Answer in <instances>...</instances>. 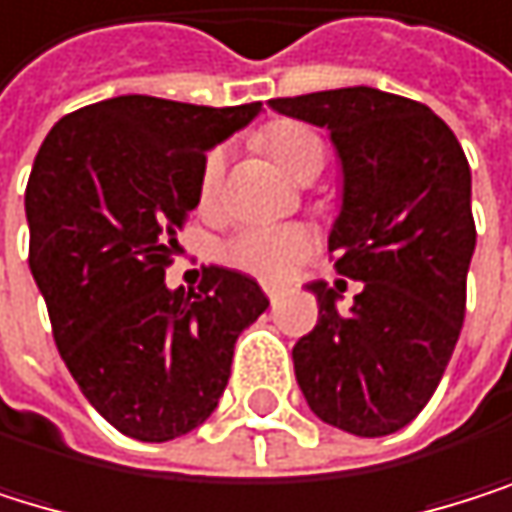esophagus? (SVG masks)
Listing matches in <instances>:
<instances>
[{"instance_id": "34e87169", "label": "esophagus", "mask_w": 512, "mask_h": 512, "mask_svg": "<svg viewBox=\"0 0 512 512\" xmlns=\"http://www.w3.org/2000/svg\"><path fill=\"white\" fill-rule=\"evenodd\" d=\"M265 296H268V302H271V305H277V299H280V290H277L274 284H268V287H265Z\"/></svg>"}]
</instances>
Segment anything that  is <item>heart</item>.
I'll use <instances>...</instances> for the list:
<instances>
[{"label":"heart","mask_w":512,"mask_h":512,"mask_svg":"<svg viewBox=\"0 0 512 512\" xmlns=\"http://www.w3.org/2000/svg\"><path fill=\"white\" fill-rule=\"evenodd\" d=\"M268 155L290 176H299L308 164L323 161V143L311 127L299 121H277L262 134ZM225 173V152L213 149L201 167V198L213 201ZM311 250V235L299 225H250L222 247V259L265 280L287 277L290 268Z\"/></svg>","instance_id":"b5f03b06"}]
</instances>
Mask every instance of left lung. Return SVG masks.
I'll list each match as a JSON object with an SVG mask.
<instances>
[{
  "mask_svg": "<svg viewBox=\"0 0 512 512\" xmlns=\"http://www.w3.org/2000/svg\"><path fill=\"white\" fill-rule=\"evenodd\" d=\"M268 106L329 131L342 164L329 253L360 280L348 311L323 280L308 284L320 311L293 348L296 381L320 421L388 437L427 406L461 336L476 247L470 164L437 112L378 88Z\"/></svg>",
  "mask_w": 512,
  "mask_h": 512,
  "instance_id": "8db88e82",
  "label": "left lung"
}]
</instances>
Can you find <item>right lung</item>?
<instances>
[{"mask_svg":"<svg viewBox=\"0 0 512 512\" xmlns=\"http://www.w3.org/2000/svg\"><path fill=\"white\" fill-rule=\"evenodd\" d=\"M259 112L124 94L60 118L33 161L30 271L75 385L124 437L167 443L204 424L268 308L232 268H204L198 293L164 284L207 152Z\"/></svg>","mask_w":512,"mask_h":512,"instance_id":"obj_1","label":"right lung"}]
</instances>
